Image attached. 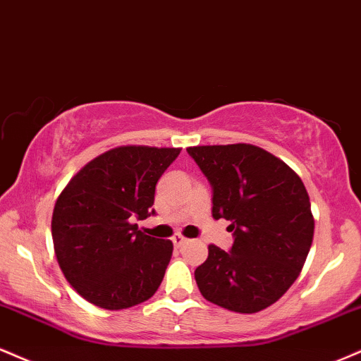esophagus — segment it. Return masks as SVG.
Segmentation results:
<instances>
[{
	"instance_id": "obj_1",
	"label": "esophagus",
	"mask_w": 361,
	"mask_h": 361,
	"mask_svg": "<svg viewBox=\"0 0 361 361\" xmlns=\"http://www.w3.org/2000/svg\"><path fill=\"white\" fill-rule=\"evenodd\" d=\"M172 243H173V247H176V248H180V247H184L185 243H188V238H184L182 235H176L172 238Z\"/></svg>"
}]
</instances>
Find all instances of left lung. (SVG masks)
Wrapping results in <instances>:
<instances>
[{
  "label": "left lung",
  "instance_id": "8db88e82",
  "mask_svg": "<svg viewBox=\"0 0 361 361\" xmlns=\"http://www.w3.org/2000/svg\"><path fill=\"white\" fill-rule=\"evenodd\" d=\"M213 189V218L231 221L230 252L209 245L194 272L202 298L252 314L272 306L302 270L314 235L307 190L281 159L247 143L189 147Z\"/></svg>",
  "mask_w": 361,
  "mask_h": 361
}]
</instances>
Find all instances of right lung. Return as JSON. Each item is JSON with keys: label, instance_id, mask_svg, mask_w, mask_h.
<instances>
[{"label": "right lung", "instance_id": "obj_1", "mask_svg": "<svg viewBox=\"0 0 361 361\" xmlns=\"http://www.w3.org/2000/svg\"><path fill=\"white\" fill-rule=\"evenodd\" d=\"M180 148L118 147L84 165L55 202L52 240L67 282L87 302L118 311L145 302L164 281L172 241L135 219L155 214V185Z\"/></svg>", "mask_w": 361, "mask_h": 361}]
</instances>
